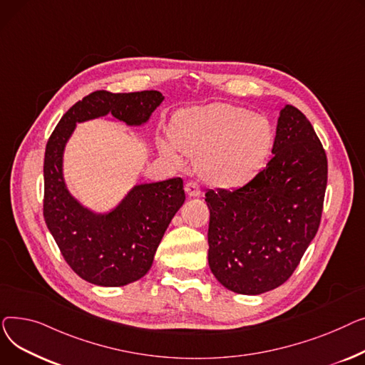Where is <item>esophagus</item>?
<instances>
[{"mask_svg": "<svg viewBox=\"0 0 365 365\" xmlns=\"http://www.w3.org/2000/svg\"><path fill=\"white\" fill-rule=\"evenodd\" d=\"M185 192L188 196H191V197H196V196H199L200 195V185L196 182V181H187L185 182Z\"/></svg>", "mask_w": 365, "mask_h": 365, "instance_id": "34e87169", "label": "esophagus"}]
</instances>
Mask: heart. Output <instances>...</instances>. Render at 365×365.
Here are the masks:
<instances>
[{
	"mask_svg": "<svg viewBox=\"0 0 365 365\" xmlns=\"http://www.w3.org/2000/svg\"><path fill=\"white\" fill-rule=\"evenodd\" d=\"M174 141H162L163 152L177 159L181 152L200 156V170L212 184L239 187L264 166L274 141L269 122L243 107L213 103L175 116Z\"/></svg>",
	"mask_w": 365,
	"mask_h": 365,
	"instance_id": "heart-1",
	"label": "heart"
}]
</instances>
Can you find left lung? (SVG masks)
Masks as SVG:
<instances>
[{
    "instance_id": "8db88e82",
    "label": "left lung",
    "mask_w": 365,
    "mask_h": 365,
    "mask_svg": "<svg viewBox=\"0 0 365 365\" xmlns=\"http://www.w3.org/2000/svg\"><path fill=\"white\" fill-rule=\"evenodd\" d=\"M272 153L245 185L205 195L210 271L240 294H261L287 282L323 213L327 156L308 118L293 106L280 112Z\"/></svg>"
}]
</instances>
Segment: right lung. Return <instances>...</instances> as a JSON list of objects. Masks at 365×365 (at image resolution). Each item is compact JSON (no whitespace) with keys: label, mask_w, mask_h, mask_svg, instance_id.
<instances>
[{"label":"right lung","mask_w":365,"mask_h":365,"mask_svg":"<svg viewBox=\"0 0 365 365\" xmlns=\"http://www.w3.org/2000/svg\"><path fill=\"white\" fill-rule=\"evenodd\" d=\"M163 98L159 91H94L63 115L48 138L44 158V220L64 261L85 282L118 287L145 275L170 220L185 200V192L181 178L141 184L115 210L96 215L82 207L64 185V144L76 122L112 113L128 125H141Z\"/></svg>","instance_id":"1"}]
</instances>
